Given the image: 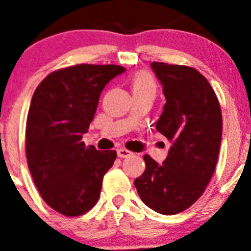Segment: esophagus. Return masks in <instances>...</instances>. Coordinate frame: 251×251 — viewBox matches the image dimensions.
<instances>
[{
  "instance_id": "esophagus-1",
  "label": "esophagus",
  "mask_w": 251,
  "mask_h": 251,
  "mask_svg": "<svg viewBox=\"0 0 251 251\" xmlns=\"http://www.w3.org/2000/svg\"><path fill=\"white\" fill-rule=\"evenodd\" d=\"M117 154H118V157H121V158H126V157H129L132 156V152L128 150H126V148L121 147L117 150Z\"/></svg>"
}]
</instances>
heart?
<instances>
[{
  "instance_id": "b5f03b06",
  "label": "heart",
  "mask_w": 251,
  "mask_h": 251,
  "mask_svg": "<svg viewBox=\"0 0 251 251\" xmlns=\"http://www.w3.org/2000/svg\"><path fill=\"white\" fill-rule=\"evenodd\" d=\"M133 93L145 92V90H156V84L150 74L147 73H138L132 80Z\"/></svg>"
}]
</instances>
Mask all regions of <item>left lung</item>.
I'll return each mask as SVG.
<instances>
[{"label": "left lung", "mask_w": 251, "mask_h": 251, "mask_svg": "<svg viewBox=\"0 0 251 251\" xmlns=\"http://www.w3.org/2000/svg\"><path fill=\"white\" fill-rule=\"evenodd\" d=\"M151 68L166 97L156 129L171 148L162 165L146 154V170L134 186L148 207L175 215L200 199L214 175L223 115L214 89L196 69L157 61Z\"/></svg>", "instance_id": "left-lung-1"}]
</instances>
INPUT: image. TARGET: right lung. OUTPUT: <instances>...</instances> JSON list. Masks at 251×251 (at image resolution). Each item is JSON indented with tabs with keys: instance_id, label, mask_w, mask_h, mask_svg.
<instances>
[{
	"instance_id": "obj_1",
	"label": "right lung",
	"mask_w": 251,
	"mask_h": 251,
	"mask_svg": "<svg viewBox=\"0 0 251 251\" xmlns=\"http://www.w3.org/2000/svg\"><path fill=\"white\" fill-rule=\"evenodd\" d=\"M119 65L79 64L51 73L35 90L26 122V157L46 203L65 216L85 214L100 196L115 151L85 147L99 97Z\"/></svg>"
}]
</instances>
